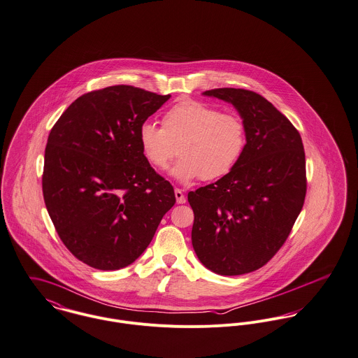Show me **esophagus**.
Listing matches in <instances>:
<instances>
[{
    "label": "esophagus",
    "instance_id": "esophagus-1",
    "mask_svg": "<svg viewBox=\"0 0 358 358\" xmlns=\"http://www.w3.org/2000/svg\"><path fill=\"white\" fill-rule=\"evenodd\" d=\"M174 195H176V199H177V203H178V204H184V203L187 201V198H185V195L182 194L181 189L176 188V189H174Z\"/></svg>",
    "mask_w": 358,
    "mask_h": 358
}]
</instances>
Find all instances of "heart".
I'll return each instance as SVG.
<instances>
[{
    "label": "heart",
    "mask_w": 358,
    "mask_h": 358,
    "mask_svg": "<svg viewBox=\"0 0 358 358\" xmlns=\"http://www.w3.org/2000/svg\"><path fill=\"white\" fill-rule=\"evenodd\" d=\"M140 148L147 162L158 170L169 166L180 182L218 180L234 170L247 144V130L236 114H222L218 108L188 100L164 113L162 127L145 122L138 130Z\"/></svg>",
    "instance_id": "b5f03b06"
}]
</instances>
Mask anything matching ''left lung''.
I'll return each instance as SVG.
<instances>
[{"mask_svg": "<svg viewBox=\"0 0 358 358\" xmlns=\"http://www.w3.org/2000/svg\"><path fill=\"white\" fill-rule=\"evenodd\" d=\"M203 94L236 108L247 144L231 173L188 194L192 245L207 269L238 276L262 268L288 238L306 195L305 151L298 130L261 94L235 87Z\"/></svg>", "mask_w": 358, "mask_h": 358, "instance_id": "left-lung-1", "label": "left lung"}]
</instances>
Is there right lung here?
I'll list each match as a JSON object with an SVG mask.
<instances>
[{"label":"right lung","mask_w":358,"mask_h":358,"mask_svg":"<svg viewBox=\"0 0 358 358\" xmlns=\"http://www.w3.org/2000/svg\"><path fill=\"white\" fill-rule=\"evenodd\" d=\"M169 99L129 85L89 92L49 133L43 200L64 245L94 269L133 264L176 203L138 141L140 126Z\"/></svg>","instance_id":"obj_1"}]
</instances>
